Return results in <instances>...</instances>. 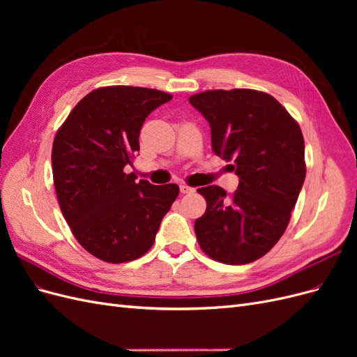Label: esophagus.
I'll return each mask as SVG.
<instances>
[{
    "label": "esophagus",
    "instance_id": "1",
    "mask_svg": "<svg viewBox=\"0 0 357 357\" xmlns=\"http://www.w3.org/2000/svg\"><path fill=\"white\" fill-rule=\"evenodd\" d=\"M180 192L181 193H192V192H195V189L188 186V185H180Z\"/></svg>",
    "mask_w": 357,
    "mask_h": 357
}]
</instances>
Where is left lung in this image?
I'll return each instance as SVG.
<instances>
[{
	"mask_svg": "<svg viewBox=\"0 0 357 357\" xmlns=\"http://www.w3.org/2000/svg\"><path fill=\"white\" fill-rule=\"evenodd\" d=\"M189 102L210 123L213 152L232 160L240 178L232 195L198 189L207 201L195 220L198 243L218 262H255L282 238L304 185L301 128L274 96L253 89L207 91Z\"/></svg>",
	"mask_w": 357,
	"mask_h": 357,
	"instance_id": "obj_1",
	"label": "left lung"
}]
</instances>
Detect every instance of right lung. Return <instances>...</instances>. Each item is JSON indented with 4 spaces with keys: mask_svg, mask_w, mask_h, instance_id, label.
<instances>
[{
    "mask_svg": "<svg viewBox=\"0 0 357 357\" xmlns=\"http://www.w3.org/2000/svg\"><path fill=\"white\" fill-rule=\"evenodd\" d=\"M172 95L135 86H105L84 96L58 129L52 147L61 211L80 245L123 264L153 245L178 195L174 183L155 186L123 171L139 150L146 117Z\"/></svg>",
    "mask_w": 357,
    "mask_h": 357,
    "instance_id": "obj_1",
    "label": "right lung"
}]
</instances>
